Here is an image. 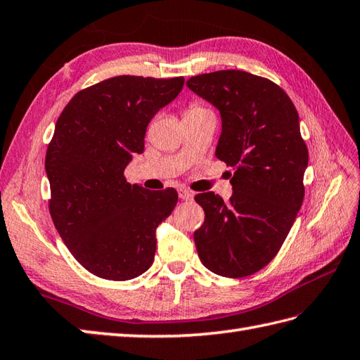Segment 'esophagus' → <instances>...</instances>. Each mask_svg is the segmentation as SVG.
Segmentation results:
<instances>
[{
  "label": "esophagus",
  "instance_id": "1",
  "mask_svg": "<svg viewBox=\"0 0 360 360\" xmlns=\"http://www.w3.org/2000/svg\"><path fill=\"white\" fill-rule=\"evenodd\" d=\"M179 195H180L181 200H193V197H194V194L191 193V191H188V189H180L179 191Z\"/></svg>",
  "mask_w": 360,
  "mask_h": 360
}]
</instances>
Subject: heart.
I'll list each match as a JSON object with an SVG mask.
<instances>
[{
    "instance_id": "1",
    "label": "heart",
    "mask_w": 360,
    "mask_h": 360,
    "mask_svg": "<svg viewBox=\"0 0 360 360\" xmlns=\"http://www.w3.org/2000/svg\"><path fill=\"white\" fill-rule=\"evenodd\" d=\"M200 110H205L202 106H197V105H193L191 106L188 110H186V114H194V112H200Z\"/></svg>"
}]
</instances>
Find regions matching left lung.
<instances>
[{
	"instance_id": "1",
	"label": "left lung",
	"mask_w": 360,
	"mask_h": 360,
	"mask_svg": "<svg viewBox=\"0 0 360 360\" xmlns=\"http://www.w3.org/2000/svg\"><path fill=\"white\" fill-rule=\"evenodd\" d=\"M186 84L219 109L215 155L234 169L228 202L195 195L205 211L194 233L198 257L219 276H251L281 250L305 195L308 149L299 114L282 87L243 70L191 77Z\"/></svg>"
}]
</instances>
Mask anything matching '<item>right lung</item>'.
Here are the masks:
<instances>
[{
  "mask_svg": "<svg viewBox=\"0 0 360 360\" xmlns=\"http://www.w3.org/2000/svg\"><path fill=\"white\" fill-rule=\"evenodd\" d=\"M183 84V77L109 78L79 91L55 124L44 163L53 225L79 265L101 278L131 281L153 265L155 229L179 194L129 185L123 172Z\"/></svg>",
  "mask_w": 360,
  "mask_h": 360,
  "instance_id": "right-lung-1",
  "label": "right lung"
}]
</instances>
